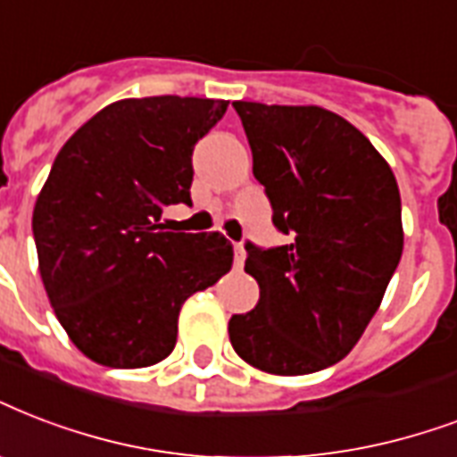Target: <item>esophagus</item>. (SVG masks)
<instances>
[{"instance_id":"obj_1","label":"esophagus","mask_w":457,"mask_h":457,"mask_svg":"<svg viewBox=\"0 0 457 457\" xmlns=\"http://www.w3.org/2000/svg\"><path fill=\"white\" fill-rule=\"evenodd\" d=\"M244 256H246V252H244V244H235V263L237 266H242Z\"/></svg>"}]
</instances>
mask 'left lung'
Wrapping results in <instances>:
<instances>
[{"label": "left lung", "mask_w": 457, "mask_h": 457, "mask_svg": "<svg viewBox=\"0 0 457 457\" xmlns=\"http://www.w3.org/2000/svg\"><path fill=\"white\" fill-rule=\"evenodd\" d=\"M290 242L246 244L261 297L229 319V343L252 367L302 376L353 350L403 256L395 174L367 136L316 104L232 103Z\"/></svg>", "instance_id": "8db88e82"}]
</instances>
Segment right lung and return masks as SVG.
<instances>
[{
  "label": "right lung",
  "instance_id": "obj_1",
  "mask_svg": "<svg viewBox=\"0 0 457 457\" xmlns=\"http://www.w3.org/2000/svg\"><path fill=\"white\" fill-rule=\"evenodd\" d=\"M228 100L127 97L107 104L54 158L33 211L50 304L88 360L158 364L174 350L179 309L232 268L220 232H165V205L191 204V153Z\"/></svg>",
  "mask_w": 457,
  "mask_h": 457
}]
</instances>
